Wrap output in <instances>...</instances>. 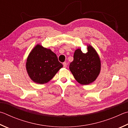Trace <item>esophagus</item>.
Segmentation results:
<instances>
[{"mask_svg":"<svg viewBox=\"0 0 128 128\" xmlns=\"http://www.w3.org/2000/svg\"><path fill=\"white\" fill-rule=\"evenodd\" d=\"M63 64V66L64 67V68H66V66H67V63H66V62H64L63 64Z\"/></svg>","mask_w":128,"mask_h":128,"instance_id":"obj_1","label":"esophagus"}]
</instances>
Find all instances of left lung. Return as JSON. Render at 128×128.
<instances>
[{
	"label": "left lung",
	"mask_w": 128,
	"mask_h": 128,
	"mask_svg": "<svg viewBox=\"0 0 128 128\" xmlns=\"http://www.w3.org/2000/svg\"><path fill=\"white\" fill-rule=\"evenodd\" d=\"M87 50V52L83 53L80 48L76 50L73 61L69 65L74 78L83 85L96 80L101 70V61L96 50L90 45H88Z\"/></svg>",
	"instance_id": "1"
}]
</instances>
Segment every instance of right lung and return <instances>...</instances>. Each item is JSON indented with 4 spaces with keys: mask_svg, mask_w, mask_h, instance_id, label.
I'll return each instance as SVG.
<instances>
[{
    "mask_svg": "<svg viewBox=\"0 0 128 128\" xmlns=\"http://www.w3.org/2000/svg\"><path fill=\"white\" fill-rule=\"evenodd\" d=\"M62 67L56 55L40 45H36L31 51L26 62L28 76L38 84L48 82Z\"/></svg>",
    "mask_w": 128,
    "mask_h": 128,
    "instance_id": "add662e5",
    "label": "right lung"
}]
</instances>
